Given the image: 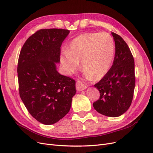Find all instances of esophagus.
Segmentation results:
<instances>
[{
	"instance_id": "obj_1",
	"label": "esophagus",
	"mask_w": 153,
	"mask_h": 153,
	"mask_svg": "<svg viewBox=\"0 0 153 153\" xmlns=\"http://www.w3.org/2000/svg\"><path fill=\"white\" fill-rule=\"evenodd\" d=\"M76 89L77 91H82V90H83L86 88V85H85L83 83H82L80 81H77L76 82Z\"/></svg>"
}]
</instances>
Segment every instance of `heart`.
I'll return each instance as SVG.
<instances>
[{
	"label": "heart",
	"mask_w": 153,
	"mask_h": 153,
	"mask_svg": "<svg viewBox=\"0 0 153 153\" xmlns=\"http://www.w3.org/2000/svg\"><path fill=\"white\" fill-rule=\"evenodd\" d=\"M115 55V44L107 33H86L76 37L69 47L68 53L61 58L65 71H77L81 62L86 76L100 79L110 71Z\"/></svg>",
	"instance_id": "b5f03b06"
}]
</instances>
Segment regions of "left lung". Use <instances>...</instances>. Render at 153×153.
<instances>
[{"instance_id":"8db88e82","label":"left lung","mask_w":153,"mask_h":153,"mask_svg":"<svg viewBox=\"0 0 153 153\" xmlns=\"http://www.w3.org/2000/svg\"><path fill=\"white\" fill-rule=\"evenodd\" d=\"M115 43L113 63L106 75L94 86L100 97L94 102L95 110L108 117H117L127 111L133 97L134 62L128 45L123 38L111 33Z\"/></svg>"}]
</instances>
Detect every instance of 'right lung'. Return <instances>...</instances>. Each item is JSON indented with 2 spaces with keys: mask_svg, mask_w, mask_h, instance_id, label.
Here are the masks:
<instances>
[{
  "mask_svg": "<svg viewBox=\"0 0 153 153\" xmlns=\"http://www.w3.org/2000/svg\"><path fill=\"white\" fill-rule=\"evenodd\" d=\"M69 33L63 29H40L26 40L20 52V98L30 114L45 125L57 123L67 114L76 93L75 80L61 75L56 66Z\"/></svg>",
  "mask_w": 153,
  "mask_h": 153,
  "instance_id": "obj_1",
  "label": "right lung"
}]
</instances>
